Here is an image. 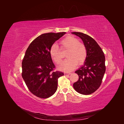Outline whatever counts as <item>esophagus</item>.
Returning a JSON list of instances; mask_svg holds the SVG:
<instances>
[{
    "label": "esophagus",
    "mask_w": 124,
    "mask_h": 124,
    "mask_svg": "<svg viewBox=\"0 0 124 124\" xmlns=\"http://www.w3.org/2000/svg\"><path fill=\"white\" fill-rule=\"evenodd\" d=\"M64 74H65V75H70L71 74V73L68 72H66L64 73Z\"/></svg>",
    "instance_id": "esophagus-1"
}]
</instances>
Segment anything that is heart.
<instances>
[{"mask_svg":"<svg viewBox=\"0 0 124 124\" xmlns=\"http://www.w3.org/2000/svg\"><path fill=\"white\" fill-rule=\"evenodd\" d=\"M62 48L67 49L66 56L67 58L63 61L59 68L62 70L69 71L73 70L78 63L82 65L87 57V50L85 46L75 37L69 36L61 41ZM50 54L53 61L57 64L61 62L62 58L57 45H52L50 50Z\"/></svg>","mask_w":124,"mask_h":124,"instance_id":"obj_1","label":"heart"}]
</instances>
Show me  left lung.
Here are the masks:
<instances>
[{
    "mask_svg": "<svg viewBox=\"0 0 124 124\" xmlns=\"http://www.w3.org/2000/svg\"><path fill=\"white\" fill-rule=\"evenodd\" d=\"M72 33L82 40L87 50L84 65L75 72L78 74V80L73 84V88L81 94L90 95L98 89L102 83L106 72L104 53L91 37L79 32Z\"/></svg>",
    "mask_w": 124,
    "mask_h": 124,
    "instance_id": "obj_1",
    "label": "left lung"
}]
</instances>
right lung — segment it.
I'll return each mask as SVG.
<instances>
[{
    "label": "right lung",
    "instance_id": "1",
    "mask_svg": "<svg viewBox=\"0 0 124 124\" xmlns=\"http://www.w3.org/2000/svg\"><path fill=\"white\" fill-rule=\"evenodd\" d=\"M66 32L43 33L33 40L26 51L22 61V76L29 91L40 98H47L57 89L61 71H54L55 66L50 50L56 41Z\"/></svg>",
    "mask_w": 124,
    "mask_h": 124
}]
</instances>
